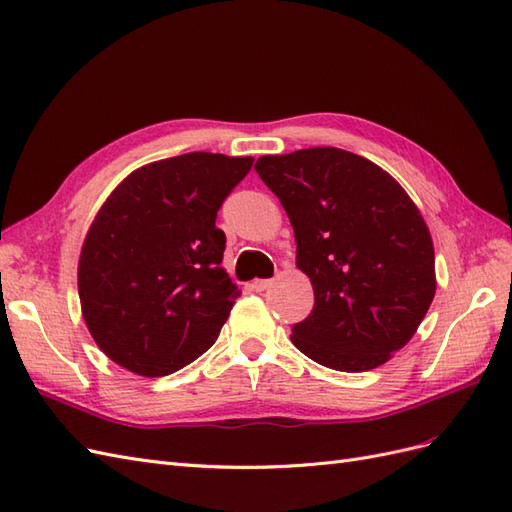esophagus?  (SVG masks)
I'll return each instance as SVG.
<instances>
[{"label": "esophagus", "mask_w": 512, "mask_h": 512, "mask_svg": "<svg viewBox=\"0 0 512 512\" xmlns=\"http://www.w3.org/2000/svg\"><path fill=\"white\" fill-rule=\"evenodd\" d=\"M271 286V280H254L252 284H250V288L254 290V292H262V290H267Z\"/></svg>", "instance_id": "34e87169"}]
</instances>
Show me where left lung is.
I'll use <instances>...</instances> for the list:
<instances>
[{
	"label": "left lung",
	"mask_w": 512,
	"mask_h": 512,
	"mask_svg": "<svg viewBox=\"0 0 512 512\" xmlns=\"http://www.w3.org/2000/svg\"><path fill=\"white\" fill-rule=\"evenodd\" d=\"M256 173L280 198L314 309L292 327L309 359L348 374L404 348L436 294V256L401 185L356 153L312 147L262 156Z\"/></svg>",
	"instance_id": "obj_1"
}]
</instances>
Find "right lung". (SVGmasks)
<instances>
[{"label":"right lung","mask_w":512,"mask_h":512,"mask_svg":"<svg viewBox=\"0 0 512 512\" xmlns=\"http://www.w3.org/2000/svg\"><path fill=\"white\" fill-rule=\"evenodd\" d=\"M254 158L194 151L136 168L104 200L79 258V299L98 348L138 376L196 361L239 297L215 218Z\"/></svg>","instance_id":"add662e5"}]
</instances>
